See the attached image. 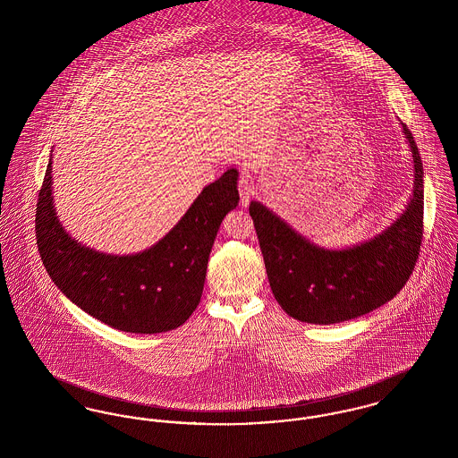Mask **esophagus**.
Here are the masks:
<instances>
[{
  "instance_id": "34e87169",
  "label": "esophagus",
  "mask_w": 458,
  "mask_h": 458,
  "mask_svg": "<svg viewBox=\"0 0 458 458\" xmlns=\"http://www.w3.org/2000/svg\"><path fill=\"white\" fill-rule=\"evenodd\" d=\"M239 194L240 206L247 208L249 206V199L254 196V185H252V176L249 172H240L239 176Z\"/></svg>"
}]
</instances>
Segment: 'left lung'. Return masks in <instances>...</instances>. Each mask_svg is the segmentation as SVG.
<instances>
[{"mask_svg":"<svg viewBox=\"0 0 458 458\" xmlns=\"http://www.w3.org/2000/svg\"><path fill=\"white\" fill-rule=\"evenodd\" d=\"M403 133L414 157V194L403 215L369 242L342 250L321 249L261 202H250L269 286L290 318L310 325L355 319L392 301L411 278L424 232V172L405 125Z\"/></svg>","mask_w":458,"mask_h":458,"instance_id":"8db88e82","label":"left lung"}]
</instances>
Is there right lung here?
Returning a JSON list of instances; mask_svg holds the SVG:
<instances>
[{
	"mask_svg": "<svg viewBox=\"0 0 458 458\" xmlns=\"http://www.w3.org/2000/svg\"><path fill=\"white\" fill-rule=\"evenodd\" d=\"M239 172L208 185L170 233L133 256L101 254L72 239L51 194V161L36 208L44 267L66 297L108 327L153 335L182 327L200 302L209 252L223 218L237 208Z\"/></svg>",
	"mask_w": 458,
	"mask_h": 458,
	"instance_id": "right-lung-1",
	"label": "right lung"
}]
</instances>
